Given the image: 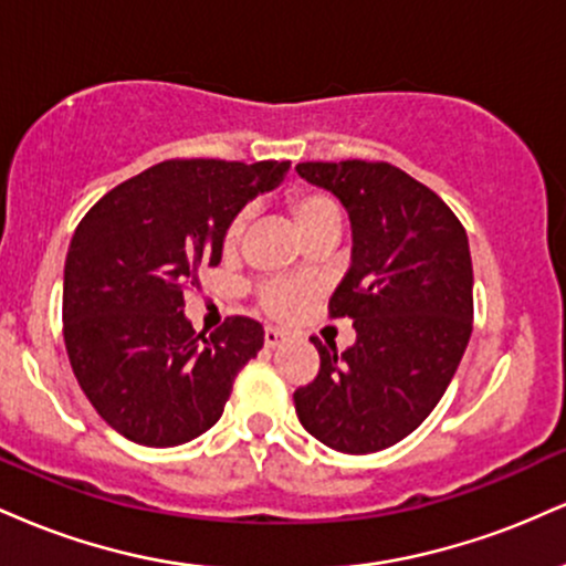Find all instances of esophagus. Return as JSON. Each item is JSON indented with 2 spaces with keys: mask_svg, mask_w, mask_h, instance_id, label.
Listing matches in <instances>:
<instances>
[{
  "mask_svg": "<svg viewBox=\"0 0 566 566\" xmlns=\"http://www.w3.org/2000/svg\"><path fill=\"white\" fill-rule=\"evenodd\" d=\"M263 340H265V346H269V348H279L284 340H287V333H284V329H279V327H265Z\"/></svg>",
  "mask_w": 566,
  "mask_h": 566,
  "instance_id": "obj_1",
  "label": "esophagus"
}]
</instances>
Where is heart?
Returning a JSON list of instances; mask_svg holds the SVG:
<instances>
[{"mask_svg": "<svg viewBox=\"0 0 566 566\" xmlns=\"http://www.w3.org/2000/svg\"><path fill=\"white\" fill-rule=\"evenodd\" d=\"M290 212L295 218L297 231L303 233V239L308 233L324 229V226H337L340 229V207L337 201L324 191H297L290 197ZM247 226V216L239 212L231 220L229 229H226V250H237V244L242 242V233ZM308 301V290L297 282H271L261 290V303L269 314L274 316H290L295 311L303 308V303Z\"/></svg>", "mask_w": 566, "mask_h": 566, "instance_id": "obj_1", "label": "heart"}]
</instances>
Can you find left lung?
<instances>
[{
	"label": "left lung",
	"instance_id": "left-lung-1",
	"mask_svg": "<svg viewBox=\"0 0 566 566\" xmlns=\"http://www.w3.org/2000/svg\"><path fill=\"white\" fill-rule=\"evenodd\" d=\"M346 207L350 269L329 314L350 316L356 343L319 350V375L295 391L305 431L337 452L386 450L431 415L463 359L473 322L465 229L431 188L386 161L295 167Z\"/></svg>",
	"mask_w": 566,
	"mask_h": 566
}]
</instances>
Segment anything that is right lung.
<instances>
[{"label": "right lung", "instance_id": "right-lung-1", "mask_svg": "<svg viewBox=\"0 0 566 566\" xmlns=\"http://www.w3.org/2000/svg\"><path fill=\"white\" fill-rule=\"evenodd\" d=\"M290 161L172 159L106 193L71 237L63 340L84 396L122 437L175 447L218 423L263 327L231 316L205 335L186 319V284L218 265L226 229Z\"/></svg>", "mask_w": 566, "mask_h": 566}]
</instances>
